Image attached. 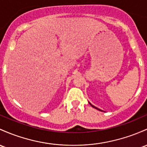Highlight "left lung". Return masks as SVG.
I'll use <instances>...</instances> for the list:
<instances>
[{"mask_svg":"<svg viewBox=\"0 0 147 147\" xmlns=\"http://www.w3.org/2000/svg\"><path fill=\"white\" fill-rule=\"evenodd\" d=\"M90 105H91L92 106V107H94V108H96V109H98V108H97V107H94V106H93V105H92L91 104V103H90ZM99 110H100V109H99ZM101 111V110H100Z\"/></svg>","mask_w":147,"mask_h":147,"instance_id":"left-lung-1","label":"left lung"}]
</instances>
